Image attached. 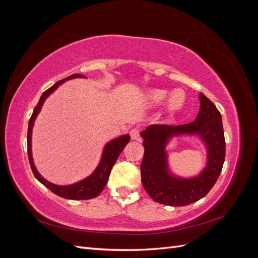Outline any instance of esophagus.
I'll return each mask as SVG.
<instances>
[{"instance_id":"34e87169","label":"esophagus","mask_w":258,"mask_h":258,"mask_svg":"<svg viewBox=\"0 0 258 258\" xmlns=\"http://www.w3.org/2000/svg\"><path fill=\"white\" fill-rule=\"evenodd\" d=\"M130 137L132 140H139L140 138V131L137 128H134L130 130Z\"/></svg>"}]
</instances>
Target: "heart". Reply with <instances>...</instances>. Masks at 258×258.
<instances>
[{"label":"heart","instance_id":"1","mask_svg":"<svg viewBox=\"0 0 258 258\" xmlns=\"http://www.w3.org/2000/svg\"><path fill=\"white\" fill-rule=\"evenodd\" d=\"M166 101V112L169 116H175L183 110L186 102V93L183 89L177 88L171 92L167 89L153 88L145 92V102L152 107L159 106Z\"/></svg>","mask_w":258,"mask_h":258}]
</instances>
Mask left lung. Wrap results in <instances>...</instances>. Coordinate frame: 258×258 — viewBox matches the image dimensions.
<instances>
[{
    "label": "left lung",
    "instance_id": "8db88e82",
    "mask_svg": "<svg viewBox=\"0 0 258 258\" xmlns=\"http://www.w3.org/2000/svg\"><path fill=\"white\" fill-rule=\"evenodd\" d=\"M199 100L200 110L192 122L182 126L152 124L141 132L144 145L142 184L150 197L161 205L194 204L206 196L221 174L226 145L222 115L204 93H199ZM179 136L197 137L205 147L206 165L197 176H177L169 167L166 146Z\"/></svg>",
    "mask_w": 258,
    "mask_h": 258
}]
</instances>
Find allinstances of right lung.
<instances>
[{
  "label": "right lung",
  "mask_w": 258,
  "mask_h": 258,
  "mask_svg": "<svg viewBox=\"0 0 258 258\" xmlns=\"http://www.w3.org/2000/svg\"><path fill=\"white\" fill-rule=\"evenodd\" d=\"M74 79H87V77L81 75V74H73L71 76L67 77L66 80H62L58 83L54 84L53 86L46 90L36 107L34 108L33 114L31 116L30 121H29V127H28V155H29V161L31 165V169H32L34 176L38 179V182H41L44 186L47 187L49 190H51L53 194L58 195V196L66 198V199H71V200H87V199H92L96 198L97 196L101 194V191L103 190L104 186L106 185L108 181V176H110L111 170L114 166V163L116 162L118 156L122 152L129 141H130V136L129 134L126 135H121L119 137H116L112 139L111 141H108L104 147L102 154H101V158L99 161V165L95 169L93 172L88 175L87 177H85L81 181L73 183V184H69V185H57L49 182L48 179H46L44 176L41 175V173L38 172L35 165H34V160H33V156H32V131H33V126L37 115L40 114L43 104L51 93L53 91H56L60 85L66 83L67 81L70 80H74Z\"/></svg>",
  "instance_id": "right-lung-1"
}]
</instances>
